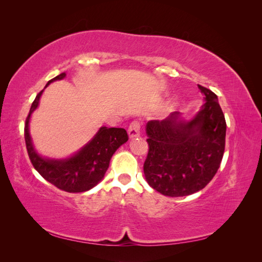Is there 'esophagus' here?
Returning a JSON list of instances; mask_svg holds the SVG:
<instances>
[{
  "label": "esophagus",
  "mask_w": 262,
  "mask_h": 262,
  "mask_svg": "<svg viewBox=\"0 0 262 262\" xmlns=\"http://www.w3.org/2000/svg\"><path fill=\"white\" fill-rule=\"evenodd\" d=\"M140 129H141V121L140 120H133L130 123L128 129V133L130 138H137L140 136Z\"/></svg>",
  "instance_id": "1"
}]
</instances>
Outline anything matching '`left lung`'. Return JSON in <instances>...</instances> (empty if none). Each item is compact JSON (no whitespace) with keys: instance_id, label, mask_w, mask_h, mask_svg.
I'll use <instances>...</instances> for the list:
<instances>
[{"instance_id":"1","label":"left lung","mask_w":262,"mask_h":262,"mask_svg":"<svg viewBox=\"0 0 262 262\" xmlns=\"http://www.w3.org/2000/svg\"><path fill=\"white\" fill-rule=\"evenodd\" d=\"M205 102L190 122L179 113L146 124L148 152L143 165L148 185L168 196L203 189L215 176L225 149L226 121L217 96L198 85Z\"/></svg>"}]
</instances>
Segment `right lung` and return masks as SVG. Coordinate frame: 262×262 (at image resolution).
I'll return each mask as SVG.
<instances>
[{"label": "right lung", "instance_id": "obj_1", "mask_svg": "<svg viewBox=\"0 0 262 262\" xmlns=\"http://www.w3.org/2000/svg\"><path fill=\"white\" fill-rule=\"evenodd\" d=\"M66 73L53 77L51 82L62 80ZM43 91L38 93L31 104L25 122V143L29 160L35 169L50 184L67 192H84L96 186L104 178L109 167L110 158L117 148L129 140L128 133L122 128H106L102 126L95 138L73 157L66 161L45 160L39 156L31 144L29 136V118L37 108Z\"/></svg>", "mask_w": 262, "mask_h": 262}]
</instances>
